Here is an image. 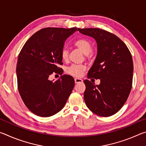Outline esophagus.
<instances>
[{
    "label": "esophagus",
    "instance_id": "34e87169",
    "mask_svg": "<svg viewBox=\"0 0 146 146\" xmlns=\"http://www.w3.org/2000/svg\"><path fill=\"white\" fill-rule=\"evenodd\" d=\"M75 84L81 83V82H82V79H81V78H75Z\"/></svg>",
    "mask_w": 146,
    "mask_h": 146
}]
</instances>
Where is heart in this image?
<instances>
[{"label":"heart","mask_w":146,"mask_h":146,"mask_svg":"<svg viewBox=\"0 0 146 146\" xmlns=\"http://www.w3.org/2000/svg\"><path fill=\"white\" fill-rule=\"evenodd\" d=\"M75 45L82 51L86 55H88L92 51V46L86 39H79L76 40ZM69 51L66 48H64L61 52V57L63 60L68 59ZM86 70V66L82 64H73L66 69V72L75 76H80L82 75L83 71Z\"/></svg>","instance_id":"b5f03b06"}]
</instances>
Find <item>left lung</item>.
Here are the masks:
<instances>
[{"label": "left lung", "mask_w": 146, "mask_h": 146, "mask_svg": "<svg viewBox=\"0 0 146 146\" xmlns=\"http://www.w3.org/2000/svg\"><path fill=\"white\" fill-rule=\"evenodd\" d=\"M91 36L97 44V56L88 77L100 79L99 85L84 80L85 103L91 111L101 117L117 113L126 102L132 87L133 63L126 45L120 39L99 28H78Z\"/></svg>", "instance_id": "8db88e82"}]
</instances>
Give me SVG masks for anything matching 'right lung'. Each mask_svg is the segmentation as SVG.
Listing matches in <instances>:
<instances>
[{"label": "right lung", "instance_id": "obj_1", "mask_svg": "<svg viewBox=\"0 0 146 146\" xmlns=\"http://www.w3.org/2000/svg\"><path fill=\"white\" fill-rule=\"evenodd\" d=\"M77 31L46 28L34 33L22 48L16 73L18 89L24 103L32 113L48 117L65 106L75 86L70 75H62L55 81L49 80L53 72L60 73L61 52L69 36Z\"/></svg>", "mask_w": 146, "mask_h": 146}]
</instances>
